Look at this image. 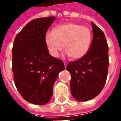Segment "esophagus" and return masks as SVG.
Returning a JSON list of instances; mask_svg holds the SVG:
<instances>
[{
    "label": "esophagus",
    "mask_w": 121,
    "mask_h": 121,
    "mask_svg": "<svg viewBox=\"0 0 121 121\" xmlns=\"http://www.w3.org/2000/svg\"><path fill=\"white\" fill-rule=\"evenodd\" d=\"M63 63H64V65H65V68H66V67H67V65L68 63H67V61H63Z\"/></svg>",
    "instance_id": "1"
}]
</instances>
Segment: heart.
<instances>
[{
	"label": "heart",
	"instance_id": "obj_1",
	"mask_svg": "<svg viewBox=\"0 0 121 121\" xmlns=\"http://www.w3.org/2000/svg\"><path fill=\"white\" fill-rule=\"evenodd\" d=\"M92 34L87 26L75 22H65L45 33V42L48 51L53 57H58L63 48L66 54L74 60L82 58L90 47Z\"/></svg>",
	"mask_w": 121,
	"mask_h": 121
}]
</instances>
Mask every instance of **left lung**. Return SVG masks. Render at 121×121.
Masks as SVG:
<instances>
[{"label": "left lung", "instance_id": "8db88e82", "mask_svg": "<svg viewBox=\"0 0 121 121\" xmlns=\"http://www.w3.org/2000/svg\"><path fill=\"white\" fill-rule=\"evenodd\" d=\"M93 37L89 51L78 60L69 62L71 91L76 100L87 101L99 95L108 73V46L104 32L91 22Z\"/></svg>", "mask_w": 121, "mask_h": 121}]
</instances>
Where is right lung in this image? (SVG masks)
Here are the masks:
<instances>
[{
  "label": "right lung",
  "mask_w": 121,
  "mask_h": 121,
  "mask_svg": "<svg viewBox=\"0 0 121 121\" xmlns=\"http://www.w3.org/2000/svg\"><path fill=\"white\" fill-rule=\"evenodd\" d=\"M55 17L32 20L15 38L12 48V71L15 86L22 98L36 104H46L52 97L63 62L48 51L45 35Z\"/></svg>",
  "instance_id": "obj_1"
}]
</instances>
